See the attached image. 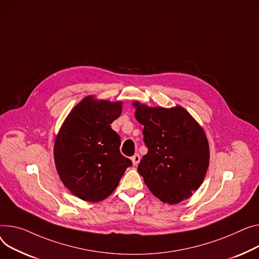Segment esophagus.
<instances>
[{
	"instance_id": "obj_1",
	"label": "esophagus",
	"mask_w": 259,
	"mask_h": 259,
	"mask_svg": "<svg viewBox=\"0 0 259 259\" xmlns=\"http://www.w3.org/2000/svg\"><path fill=\"white\" fill-rule=\"evenodd\" d=\"M131 160H132V163H133V165H137L140 163V161H141V156H140V154H134L133 156H132V158H131Z\"/></svg>"
}]
</instances>
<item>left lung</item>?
Listing matches in <instances>:
<instances>
[{
    "label": "left lung",
    "instance_id": "1",
    "mask_svg": "<svg viewBox=\"0 0 259 259\" xmlns=\"http://www.w3.org/2000/svg\"><path fill=\"white\" fill-rule=\"evenodd\" d=\"M135 117L144 125V155L137 170L152 194L176 204L202 184L209 164L208 141L184 108L148 107L133 103Z\"/></svg>",
    "mask_w": 259,
    "mask_h": 259
}]
</instances>
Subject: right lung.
Segmentation results:
<instances>
[{"label": "right lung", "mask_w": 259, "mask_h": 259, "mask_svg": "<svg viewBox=\"0 0 259 259\" xmlns=\"http://www.w3.org/2000/svg\"><path fill=\"white\" fill-rule=\"evenodd\" d=\"M122 102L83 99L56 137L54 158L63 184L78 198L99 202L113 193L132 161L119 152L120 137L110 124Z\"/></svg>", "instance_id": "add662e5"}]
</instances>
